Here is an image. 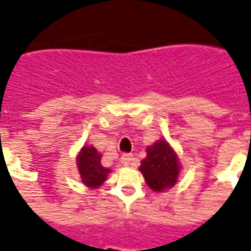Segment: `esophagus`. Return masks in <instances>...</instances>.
Returning a JSON list of instances; mask_svg holds the SVG:
<instances>
[{"label": "esophagus", "mask_w": 251, "mask_h": 251, "mask_svg": "<svg viewBox=\"0 0 251 251\" xmlns=\"http://www.w3.org/2000/svg\"><path fill=\"white\" fill-rule=\"evenodd\" d=\"M120 161H122V164L124 166H133V165H136V158H133V156H131V154H123Z\"/></svg>", "instance_id": "34e87169"}]
</instances>
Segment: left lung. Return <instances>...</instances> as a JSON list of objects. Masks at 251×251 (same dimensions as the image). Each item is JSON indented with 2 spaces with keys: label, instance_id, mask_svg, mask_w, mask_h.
I'll use <instances>...</instances> for the list:
<instances>
[{
  "label": "left lung",
  "instance_id": "1",
  "mask_svg": "<svg viewBox=\"0 0 251 251\" xmlns=\"http://www.w3.org/2000/svg\"><path fill=\"white\" fill-rule=\"evenodd\" d=\"M144 179L153 191L162 192L178 182L180 162L178 154L166 140H157L147 148V157L139 169Z\"/></svg>",
  "mask_w": 251,
  "mask_h": 251
}]
</instances>
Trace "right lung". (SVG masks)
Instances as JSON below:
<instances>
[{
	"label": "right lung",
	"instance_id": "1",
	"mask_svg": "<svg viewBox=\"0 0 251 251\" xmlns=\"http://www.w3.org/2000/svg\"><path fill=\"white\" fill-rule=\"evenodd\" d=\"M100 160L102 154L91 145H83L75 158L81 180L91 190L102 186L107 179L108 174L111 173V169L104 168Z\"/></svg>",
	"mask_w": 251,
	"mask_h": 251
}]
</instances>
